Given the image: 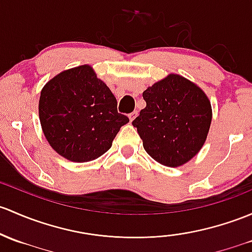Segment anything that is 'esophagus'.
I'll use <instances>...</instances> for the list:
<instances>
[{"label": "esophagus", "mask_w": 252, "mask_h": 252, "mask_svg": "<svg viewBox=\"0 0 252 252\" xmlns=\"http://www.w3.org/2000/svg\"><path fill=\"white\" fill-rule=\"evenodd\" d=\"M136 116H137V111H134L133 113H130V115H129V119H130V122H133L135 118H136Z\"/></svg>", "instance_id": "34e87169"}]
</instances>
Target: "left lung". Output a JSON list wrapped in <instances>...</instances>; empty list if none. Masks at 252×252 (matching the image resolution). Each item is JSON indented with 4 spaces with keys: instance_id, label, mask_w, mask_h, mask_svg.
<instances>
[{
    "instance_id": "left-lung-1",
    "label": "left lung",
    "mask_w": 252,
    "mask_h": 252,
    "mask_svg": "<svg viewBox=\"0 0 252 252\" xmlns=\"http://www.w3.org/2000/svg\"><path fill=\"white\" fill-rule=\"evenodd\" d=\"M146 107L133 121L145 151L170 168L184 165L202 150L213 110L202 88L170 73L142 93Z\"/></svg>"
}]
</instances>
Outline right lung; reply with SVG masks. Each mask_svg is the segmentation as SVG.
<instances>
[{"mask_svg":"<svg viewBox=\"0 0 252 252\" xmlns=\"http://www.w3.org/2000/svg\"><path fill=\"white\" fill-rule=\"evenodd\" d=\"M42 130L53 150L67 160L86 163L112 146L129 122L117 100L91 65L68 68L44 84L38 102Z\"/></svg>","mask_w":252,"mask_h":252,"instance_id":"obj_1","label":"right lung"}]
</instances>
